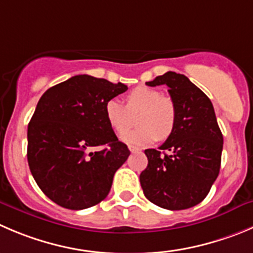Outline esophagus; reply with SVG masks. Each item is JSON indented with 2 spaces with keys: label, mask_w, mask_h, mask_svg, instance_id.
Listing matches in <instances>:
<instances>
[{
  "label": "esophagus",
  "mask_w": 253,
  "mask_h": 253,
  "mask_svg": "<svg viewBox=\"0 0 253 253\" xmlns=\"http://www.w3.org/2000/svg\"><path fill=\"white\" fill-rule=\"evenodd\" d=\"M129 150H130L131 153H135V151H139V150H140V149L136 148V146H129Z\"/></svg>",
  "instance_id": "esophagus-1"
}]
</instances>
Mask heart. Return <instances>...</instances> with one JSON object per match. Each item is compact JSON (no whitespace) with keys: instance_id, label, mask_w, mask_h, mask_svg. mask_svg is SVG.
Returning a JSON list of instances; mask_svg holds the SVG:
<instances>
[{"instance_id":"b5f03b06","label":"heart","mask_w":253,"mask_h":253,"mask_svg":"<svg viewBox=\"0 0 253 253\" xmlns=\"http://www.w3.org/2000/svg\"><path fill=\"white\" fill-rule=\"evenodd\" d=\"M105 118L113 130L123 134L136 117L138 128L128 131L122 140L130 145H148L156 139L164 140L172 134L176 125V108L170 98L146 85L136 86L126 95V105L118 99H109L104 107Z\"/></svg>"}]
</instances>
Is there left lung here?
<instances>
[{
    "label": "left lung",
    "mask_w": 253,
    "mask_h": 253,
    "mask_svg": "<svg viewBox=\"0 0 253 253\" xmlns=\"http://www.w3.org/2000/svg\"><path fill=\"white\" fill-rule=\"evenodd\" d=\"M169 86L176 108L171 135L156 149H146L148 167L140 174L145 197L168 210H185L208 196L220 172L223 138L212 103L184 74L167 72L146 85Z\"/></svg>",
    "instance_id": "1"
}]
</instances>
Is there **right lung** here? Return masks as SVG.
I'll list each match as a JSON object with an SVG mask.
<instances>
[{"label":"right lung","mask_w":253,"mask_h":253,"mask_svg":"<svg viewBox=\"0 0 253 253\" xmlns=\"http://www.w3.org/2000/svg\"><path fill=\"white\" fill-rule=\"evenodd\" d=\"M126 89L82 74L41 97L28 124L27 160L40 189L57 205L83 210L108 196L130 151L118 140L104 107Z\"/></svg>","instance_id":"right-lung-1"}]
</instances>
